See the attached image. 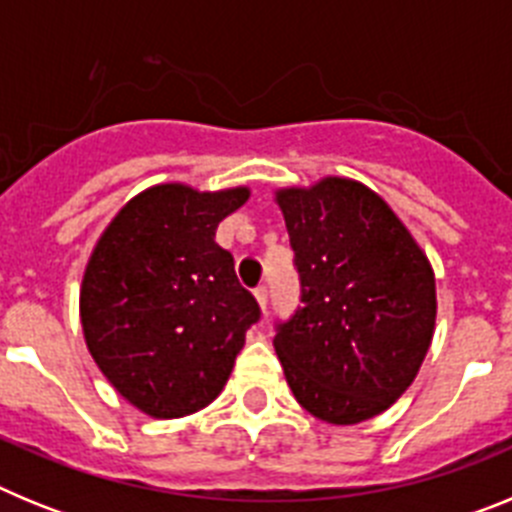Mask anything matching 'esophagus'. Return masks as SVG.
<instances>
[{
    "label": "esophagus",
    "instance_id": "1",
    "mask_svg": "<svg viewBox=\"0 0 512 512\" xmlns=\"http://www.w3.org/2000/svg\"><path fill=\"white\" fill-rule=\"evenodd\" d=\"M253 297H256V302H259L261 310H266V302H269V289H266L264 284H259V287L253 289Z\"/></svg>",
    "mask_w": 512,
    "mask_h": 512
}]
</instances>
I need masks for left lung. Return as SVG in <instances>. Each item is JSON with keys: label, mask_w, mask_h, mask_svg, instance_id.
I'll return each instance as SVG.
<instances>
[{"label": "left lung", "mask_w": 512, "mask_h": 512, "mask_svg": "<svg viewBox=\"0 0 512 512\" xmlns=\"http://www.w3.org/2000/svg\"><path fill=\"white\" fill-rule=\"evenodd\" d=\"M300 302L274 348L302 408L333 425L384 413L408 390L436 325V279L390 205L351 179L282 189Z\"/></svg>", "instance_id": "8db88e82"}]
</instances>
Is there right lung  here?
<instances>
[{
  "label": "right lung",
  "mask_w": 512,
  "mask_h": 512,
  "mask_svg": "<svg viewBox=\"0 0 512 512\" xmlns=\"http://www.w3.org/2000/svg\"><path fill=\"white\" fill-rule=\"evenodd\" d=\"M246 200V187H151L117 212L89 259L79 300L89 354L153 418L210 405L261 318L215 243L220 220Z\"/></svg>",
  "instance_id": "1"
}]
</instances>
